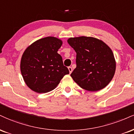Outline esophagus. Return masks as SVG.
<instances>
[{"label": "esophagus", "instance_id": "esophagus-1", "mask_svg": "<svg viewBox=\"0 0 134 134\" xmlns=\"http://www.w3.org/2000/svg\"><path fill=\"white\" fill-rule=\"evenodd\" d=\"M68 69H69V73L71 74L72 72V70H73V69H72V68L71 67H68Z\"/></svg>", "mask_w": 134, "mask_h": 134}]
</instances>
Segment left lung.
Listing matches in <instances>:
<instances>
[{
    "instance_id": "left-lung-1",
    "label": "left lung",
    "mask_w": 134,
    "mask_h": 134,
    "mask_svg": "<svg viewBox=\"0 0 134 134\" xmlns=\"http://www.w3.org/2000/svg\"><path fill=\"white\" fill-rule=\"evenodd\" d=\"M67 42L76 52V68L70 74L81 88L99 91L113 79L116 62L112 51L101 40L92 37H70Z\"/></svg>"
}]
</instances>
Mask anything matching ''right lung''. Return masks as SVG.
<instances>
[{
  "label": "right lung",
  "instance_id": "obj_1",
  "mask_svg": "<svg viewBox=\"0 0 134 134\" xmlns=\"http://www.w3.org/2000/svg\"><path fill=\"white\" fill-rule=\"evenodd\" d=\"M62 45V40L47 37L34 42L25 50L21 58L20 71L24 82L32 91L49 92L69 74L57 53Z\"/></svg>",
  "mask_w": 134,
  "mask_h": 134
}]
</instances>
